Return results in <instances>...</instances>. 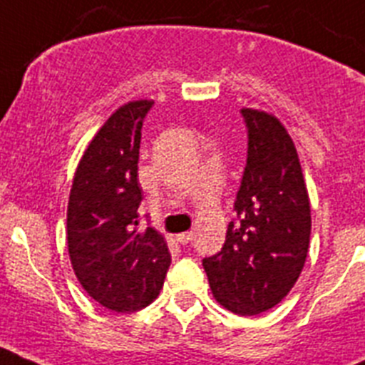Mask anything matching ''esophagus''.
Wrapping results in <instances>:
<instances>
[{
	"label": "esophagus",
	"mask_w": 365,
	"mask_h": 365,
	"mask_svg": "<svg viewBox=\"0 0 365 365\" xmlns=\"http://www.w3.org/2000/svg\"><path fill=\"white\" fill-rule=\"evenodd\" d=\"M192 231H187V232H182V235H178L176 236V240H178L180 244L182 245H187V244H190V242H192Z\"/></svg>",
	"instance_id": "1"
}]
</instances>
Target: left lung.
<instances>
[{
  "instance_id": "left-lung-1",
  "label": "left lung",
  "mask_w": 365,
  "mask_h": 365,
  "mask_svg": "<svg viewBox=\"0 0 365 365\" xmlns=\"http://www.w3.org/2000/svg\"><path fill=\"white\" fill-rule=\"evenodd\" d=\"M247 163L222 251L203 258L216 302L252 317L280 304L307 258L311 207L300 160L272 114L242 109Z\"/></svg>"
}]
</instances>
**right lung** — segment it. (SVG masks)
Segmentation results:
<instances>
[{
	"instance_id": "right-lung-1",
	"label": "right lung",
	"mask_w": 365,
	"mask_h": 365,
	"mask_svg": "<svg viewBox=\"0 0 365 365\" xmlns=\"http://www.w3.org/2000/svg\"><path fill=\"white\" fill-rule=\"evenodd\" d=\"M154 101H129L88 143L67 207V244L81 287L116 313H134L163 287L170 252L153 227H140L138 158Z\"/></svg>"
}]
</instances>
